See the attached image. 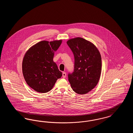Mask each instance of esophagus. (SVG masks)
Returning <instances> with one entry per match:
<instances>
[{
    "mask_svg": "<svg viewBox=\"0 0 133 133\" xmlns=\"http://www.w3.org/2000/svg\"><path fill=\"white\" fill-rule=\"evenodd\" d=\"M62 77L63 78H65L66 77V72H63V73H62Z\"/></svg>",
    "mask_w": 133,
    "mask_h": 133,
    "instance_id": "obj_1",
    "label": "esophagus"
}]
</instances>
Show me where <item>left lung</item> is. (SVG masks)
<instances>
[{"mask_svg": "<svg viewBox=\"0 0 133 133\" xmlns=\"http://www.w3.org/2000/svg\"><path fill=\"white\" fill-rule=\"evenodd\" d=\"M74 56V69L69 73L68 80L73 90L85 94L94 88L99 81L102 68L101 54L92 43L81 38L67 41Z\"/></svg>", "mask_w": 133, "mask_h": 133, "instance_id": "obj_1", "label": "left lung"}]
</instances>
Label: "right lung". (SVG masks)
Segmentation results:
<instances>
[{
  "label": "right lung",
  "instance_id": "add662e5",
  "mask_svg": "<svg viewBox=\"0 0 133 133\" xmlns=\"http://www.w3.org/2000/svg\"><path fill=\"white\" fill-rule=\"evenodd\" d=\"M61 43L62 40L42 41L26 52L22 61L23 75L26 82L35 91L49 92L62 76L53 61L54 52Z\"/></svg>",
  "mask_w": 133,
  "mask_h": 133
}]
</instances>
